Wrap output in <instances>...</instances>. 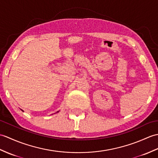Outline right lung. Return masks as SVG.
I'll return each mask as SVG.
<instances>
[{
    "mask_svg": "<svg viewBox=\"0 0 158 158\" xmlns=\"http://www.w3.org/2000/svg\"><path fill=\"white\" fill-rule=\"evenodd\" d=\"M22 111H23V110H22ZM58 112H59V111H58V112H56V113H58ZM54 114H55V113H54Z\"/></svg>",
    "mask_w": 158,
    "mask_h": 158,
    "instance_id": "right-lung-1",
    "label": "right lung"
}]
</instances>
